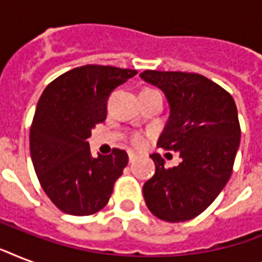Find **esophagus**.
Segmentation results:
<instances>
[{"label":"esophagus","instance_id":"esophagus-1","mask_svg":"<svg viewBox=\"0 0 262 262\" xmlns=\"http://www.w3.org/2000/svg\"><path fill=\"white\" fill-rule=\"evenodd\" d=\"M127 156H129V162H130V163H133V162L137 159V154L133 151H127Z\"/></svg>","mask_w":262,"mask_h":262}]
</instances>
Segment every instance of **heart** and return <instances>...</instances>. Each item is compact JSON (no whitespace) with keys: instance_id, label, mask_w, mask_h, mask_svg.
<instances>
[{"instance_id":"b5f03b06","label":"heart","mask_w":262,"mask_h":262,"mask_svg":"<svg viewBox=\"0 0 262 262\" xmlns=\"http://www.w3.org/2000/svg\"><path fill=\"white\" fill-rule=\"evenodd\" d=\"M132 143L135 144V145H137V147H141V145L145 143V137H144L141 133H136V135L132 137Z\"/></svg>"}]
</instances>
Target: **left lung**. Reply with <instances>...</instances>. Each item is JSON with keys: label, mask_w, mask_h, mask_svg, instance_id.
Wrapping results in <instances>:
<instances>
[{"label": "left lung", "mask_w": 262, "mask_h": 262, "mask_svg": "<svg viewBox=\"0 0 262 262\" xmlns=\"http://www.w3.org/2000/svg\"><path fill=\"white\" fill-rule=\"evenodd\" d=\"M140 77L162 90L170 107L158 147L182 159L166 168L163 158L152 154L156 170L144 183V200L156 217L186 222L205 211L231 177L241 140L235 102L197 73L145 71Z\"/></svg>", "instance_id": "1"}]
</instances>
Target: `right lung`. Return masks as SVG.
<instances>
[{"instance_id": "obj_1", "label": "right lung", "mask_w": 262, "mask_h": 262, "mask_svg": "<svg viewBox=\"0 0 262 262\" xmlns=\"http://www.w3.org/2000/svg\"><path fill=\"white\" fill-rule=\"evenodd\" d=\"M137 71L85 65L63 73L43 91L30 129V151L43 190L75 216L96 213L110 200L127 154L114 148L92 158L88 137L107 115V99Z\"/></svg>"}]
</instances>
